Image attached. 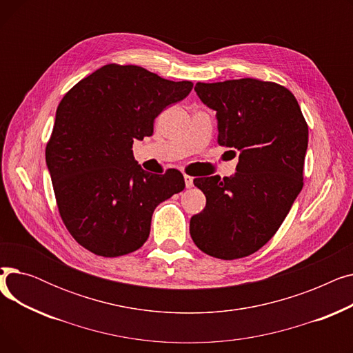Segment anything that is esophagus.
Returning <instances> with one entry per match:
<instances>
[{"mask_svg":"<svg viewBox=\"0 0 353 353\" xmlns=\"http://www.w3.org/2000/svg\"><path fill=\"white\" fill-rule=\"evenodd\" d=\"M184 183H186V188L190 189L193 188V177L189 174H184Z\"/></svg>","mask_w":353,"mask_h":353,"instance_id":"obj_1","label":"esophagus"}]
</instances>
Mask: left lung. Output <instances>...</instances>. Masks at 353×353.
Returning a JSON list of instances; mask_svg holds the SVG:
<instances>
[{"instance_id":"left-lung-1","label":"left lung","mask_w":353,"mask_h":353,"mask_svg":"<svg viewBox=\"0 0 353 353\" xmlns=\"http://www.w3.org/2000/svg\"><path fill=\"white\" fill-rule=\"evenodd\" d=\"M197 96L217 113V143L240 152L232 177L193 180L206 208L190 219L194 245L233 261L263 248L303 188L307 123L292 92L256 79L197 83Z\"/></svg>"}]
</instances>
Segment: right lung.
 I'll list each match as a JSON object with an SVG mask.
<instances>
[{"mask_svg": "<svg viewBox=\"0 0 353 353\" xmlns=\"http://www.w3.org/2000/svg\"><path fill=\"white\" fill-rule=\"evenodd\" d=\"M192 88L139 65L107 64L65 92L46 161L60 216L84 249L104 257L136 252L159 203L186 188L176 169L144 172L133 143L152 136L154 119Z\"/></svg>", "mask_w": 353, "mask_h": 353, "instance_id": "1", "label": "right lung"}]
</instances>
